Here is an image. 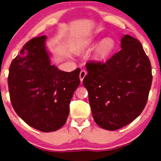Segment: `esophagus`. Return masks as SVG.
<instances>
[{
    "label": "esophagus",
    "mask_w": 161,
    "mask_h": 161,
    "mask_svg": "<svg viewBox=\"0 0 161 161\" xmlns=\"http://www.w3.org/2000/svg\"><path fill=\"white\" fill-rule=\"evenodd\" d=\"M86 74L87 72L85 70H82L80 71V74H79V79H80L81 82H82V81H83L84 78H85V76L86 75Z\"/></svg>",
    "instance_id": "1"
}]
</instances>
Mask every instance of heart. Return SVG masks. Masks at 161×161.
I'll list each match as a JSON object with an SVG mask.
<instances>
[{
  "label": "heart",
  "instance_id": "b5f03b06",
  "mask_svg": "<svg viewBox=\"0 0 161 161\" xmlns=\"http://www.w3.org/2000/svg\"><path fill=\"white\" fill-rule=\"evenodd\" d=\"M99 39H88L79 43V48L80 50H87L93 47L97 43ZM115 48V42L111 37H106L100 40L92 52V57L96 61H105L108 59Z\"/></svg>",
  "mask_w": 161,
  "mask_h": 161
}]
</instances>
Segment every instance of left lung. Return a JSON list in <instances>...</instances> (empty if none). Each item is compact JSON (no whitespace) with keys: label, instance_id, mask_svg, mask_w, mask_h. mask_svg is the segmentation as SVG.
Segmentation results:
<instances>
[{"label":"left lung","instance_id":"8db88e82","mask_svg":"<svg viewBox=\"0 0 161 161\" xmlns=\"http://www.w3.org/2000/svg\"><path fill=\"white\" fill-rule=\"evenodd\" d=\"M121 48L106 63H87L82 82L94 121L110 131L127 125L142 113L152 83L150 61L140 42L124 35Z\"/></svg>","mask_w":161,"mask_h":161}]
</instances>
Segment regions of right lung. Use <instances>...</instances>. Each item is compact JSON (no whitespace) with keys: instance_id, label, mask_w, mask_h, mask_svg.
I'll list each match as a JSON object with an SVG mask.
<instances>
[{"instance_id":"obj_1","label":"right lung","mask_w":161,"mask_h":161,"mask_svg":"<svg viewBox=\"0 0 161 161\" xmlns=\"http://www.w3.org/2000/svg\"><path fill=\"white\" fill-rule=\"evenodd\" d=\"M46 40L41 36L25 43L11 62L8 82L16 114L31 127L50 132L67 121L80 69L66 72L51 64Z\"/></svg>"}]
</instances>
